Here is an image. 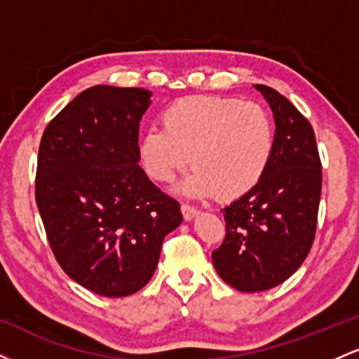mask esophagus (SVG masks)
Masks as SVG:
<instances>
[{
	"mask_svg": "<svg viewBox=\"0 0 359 359\" xmlns=\"http://www.w3.org/2000/svg\"><path fill=\"white\" fill-rule=\"evenodd\" d=\"M180 211H182V216H184L185 221L194 219V217L197 216V212H199L196 208H192V205H189V204L180 205Z\"/></svg>",
	"mask_w": 359,
	"mask_h": 359,
	"instance_id": "1",
	"label": "esophagus"
}]
</instances>
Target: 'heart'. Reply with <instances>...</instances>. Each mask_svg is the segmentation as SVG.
I'll list each match as a JSON object with an SVG mask.
<instances>
[{
  "instance_id": "heart-1",
  "label": "heart",
  "mask_w": 359,
  "mask_h": 359,
  "mask_svg": "<svg viewBox=\"0 0 359 359\" xmlns=\"http://www.w3.org/2000/svg\"><path fill=\"white\" fill-rule=\"evenodd\" d=\"M162 125L142 135L140 160L151 179L168 184L192 155L196 170L182 185L189 196L238 199L257 187L273 154V123L255 102L187 96L162 111Z\"/></svg>"
}]
</instances>
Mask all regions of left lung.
I'll list each match as a JSON object with an SVG mask.
<instances>
[{
  "instance_id": "obj_1",
  "label": "left lung",
  "mask_w": 359,
  "mask_h": 359,
  "mask_svg": "<svg viewBox=\"0 0 359 359\" xmlns=\"http://www.w3.org/2000/svg\"><path fill=\"white\" fill-rule=\"evenodd\" d=\"M273 111L275 145L263 179L228 208L212 263L228 285L263 292L294 275L316 236L323 170L311 123L269 86H255Z\"/></svg>"
}]
</instances>
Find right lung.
<instances>
[{
  "instance_id": "add662e5",
  "label": "right lung",
  "mask_w": 359,
  "mask_h": 359,
  "mask_svg": "<svg viewBox=\"0 0 359 359\" xmlns=\"http://www.w3.org/2000/svg\"><path fill=\"white\" fill-rule=\"evenodd\" d=\"M151 93L93 86L43 131L35 199L62 270L94 294L126 297L158 265L180 205L138 165V130Z\"/></svg>"
}]
</instances>
